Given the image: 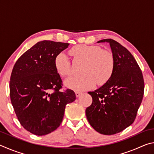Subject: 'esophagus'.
<instances>
[{
	"label": "esophagus",
	"mask_w": 154,
	"mask_h": 154,
	"mask_svg": "<svg viewBox=\"0 0 154 154\" xmlns=\"http://www.w3.org/2000/svg\"><path fill=\"white\" fill-rule=\"evenodd\" d=\"M81 94H82V93L79 92H75V95H76L77 97H79V96Z\"/></svg>",
	"instance_id": "esophagus-1"
}]
</instances>
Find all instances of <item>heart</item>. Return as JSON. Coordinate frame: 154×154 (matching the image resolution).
I'll use <instances>...</instances> for the list:
<instances>
[{"instance_id":"obj_1","label":"heart","mask_w":154,"mask_h":154,"mask_svg":"<svg viewBox=\"0 0 154 154\" xmlns=\"http://www.w3.org/2000/svg\"><path fill=\"white\" fill-rule=\"evenodd\" d=\"M71 55L76 59L85 61L82 76H73L64 81L65 86L77 92L88 90L96 84L103 85L110 79L115 69L113 54L98 45H79L70 50ZM54 66L62 77L71 74V62L64 52L57 54L54 58Z\"/></svg>"}]
</instances>
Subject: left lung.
I'll return each instance as SVG.
<instances>
[{
    "instance_id": "left-lung-1",
    "label": "left lung",
    "mask_w": 154,
    "mask_h": 154,
    "mask_svg": "<svg viewBox=\"0 0 154 154\" xmlns=\"http://www.w3.org/2000/svg\"><path fill=\"white\" fill-rule=\"evenodd\" d=\"M115 60V69L107 82L88 94L92 103L85 110L90 124L96 131L111 135L133 123L144 94V80L136 60L118 42L106 38Z\"/></svg>"
}]
</instances>
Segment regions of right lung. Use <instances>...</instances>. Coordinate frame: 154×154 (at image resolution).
<instances>
[{"mask_svg":"<svg viewBox=\"0 0 154 154\" xmlns=\"http://www.w3.org/2000/svg\"><path fill=\"white\" fill-rule=\"evenodd\" d=\"M69 43L39 41L23 54L13 69L9 90L13 107L24 128L38 136L51 133L63 119L75 92L61 91L62 81L54 66L57 54Z\"/></svg>","mask_w":154,"mask_h":154,"instance_id":"1","label":"right lung"}]
</instances>
